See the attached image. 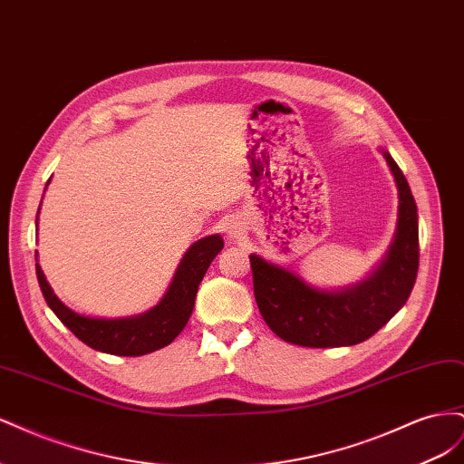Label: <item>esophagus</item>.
<instances>
[{
	"mask_svg": "<svg viewBox=\"0 0 464 464\" xmlns=\"http://www.w3.org/2000/svg\"><path fill=\"white\" fill-rule=\"evenodd\" d=\"M244 234V228H242V224L240 222H230L228 224V236L232 237V240H240V236Z\"/></svg>",
	"mask_w": 464,
	"mask_h": 464,
	"instance_id": "34e87169",
	"label": "esophagus"
}]
</instances>
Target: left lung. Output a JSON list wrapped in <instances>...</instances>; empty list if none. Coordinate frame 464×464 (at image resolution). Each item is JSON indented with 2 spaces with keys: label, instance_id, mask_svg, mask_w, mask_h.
<instances>
[{
  "label": "left lung",
  "instance_id": "1",
  "mask_svg": "<svg viewBox=\"0 0 464 464\" xmlns=\"http://www.w3.org/2000/svg\"><path fill=\"white\" fill-rule=\"evenodd\" d=\"M399 189V222L382 265L362 283L319 290L285 266L251 254L259 312L280 339L310 348L353 346L370 339L409 300L418 275V208L404 174L383 150Z\"/></svg>",
  "mask_w": 464,
  "mask_h": 464
}]
</instances>
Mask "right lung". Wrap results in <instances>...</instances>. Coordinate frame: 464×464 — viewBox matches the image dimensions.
<instances>
[{
	"instance_id": "1",
	"label": "right lung",
	"mask_w": 464,
	"mask_h": 464,
	"mask_svg": "<svg viewBox=\"0 0 464 464\" xmlns=\"http://www.w3.org/2000/svg\"><path fill=\"white\" fill-rule=\"evenodd\" d=\"M50 184V179H48ZM46 184V186H48ZM40 213V208H38ZM38 224V218H36ZM224 247L220 236H207L195 242L184 259L179 261L178 271L168 286L164 298L147 314L123 319H96L81 315L55 296L48 280L36 263V276L44 300L50 310L58 315L63 325L72 331L79 341L98 350V353L116 356H143L170 344L186 327L193 312L198 288L208 269V265Z\"/></svg>"
}]
</instances>
